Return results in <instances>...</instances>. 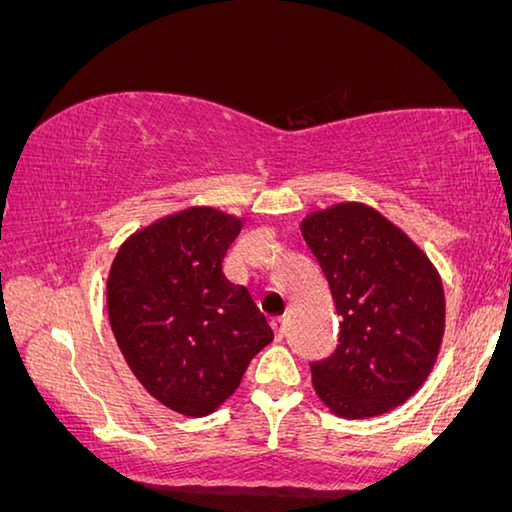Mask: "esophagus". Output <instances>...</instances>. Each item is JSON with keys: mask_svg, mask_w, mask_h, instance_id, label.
Returning <instances> with one entry per match:
<instances>
[{"mask_svg": "<svg viewBox=\"0 0 512 512\" xmlns=\"http://www.w3.org/2000/svg\"><path fill=\"white\" fill-rule=\"evenodd\" d=\"M272 328H274V337H277L281 342V339L286 337V318L284 316L272 318Z\"/></svg>", "mask_w": 512, "mask_h": 512, "instance_id": "esophagus-1", "label": "esophagus"}]
</instances>
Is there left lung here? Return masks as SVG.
<instances>
[{
    "label": "left lung",
    "mask_w": 512,
    "mask_h": 512,
    "mask_svg": "<svg viewBox=\"0 0 512 512\" xmlns=\"http://www.w3.org/2000/svg\"><path fill=\"white\" fill-rule=\"evenodd\" d=\"M302 238L342 316L335 351L311 362L318 397L344 418L392 411L420 388L439 353V272L409 235L360 203L309 214Z\"/></svg>",
    "instance_id": "8db88e82"
}]
</instances>
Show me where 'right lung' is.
Instances as JSON below:
<instances>
[{
  "label": "right lung",
  "mask_w": 512,
  "mask_h": 512,
  "mask_svg": "<svg viewBox=\"0 0 512 512\" xmlns=\"http://www.w3.org/2000/svg\"><path fill=\"white\" fill-rule=\"evenodd\" d=\"M242 221L189 207L133 233L108 274L117 346L154 399L201 418L238 390L254 355L274 335L224 258Z\"/></svg>",
  "instance_id": "obj_1"
}]
</instances>
